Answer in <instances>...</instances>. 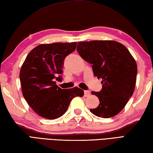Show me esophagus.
<instances>
[{
	"mask_svg": "<svg viewBox=\"0 0 153 153\" xmlns=\"http://www.w3.org/2000/svg\"><path fill=\"white\" fill-rule=\"evenodd\" d=\"M84 95H85V97H89L91 95V93L89 91H84Z\"/></svg>",
	"mask_w": 153,
	"mask_h": 153,
	"instance_id": "esophagus-1",
	"label": "esophagus"
}]
</instances>
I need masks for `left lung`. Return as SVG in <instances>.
<instances>
[{
	"instance_id": "left-lung-1",
	"label": "left lung",
	"mask_w": 153,
	"mask_h": 153,
	"mask_svg": "<svg viewBox=\"0 0 153 153\" xmlns=\"http://www.w3.org/2000/svg\"><path fill=\"white\" fill-rule=\"evenodd\" d=\"M77 51L92 64L95 76L102 79V89L91 92L100 104L91 112L104 118L118 114L134 91L137 74L134 58L124 45L114 41L79 42Z\"/></svg>"
}]
</instances>
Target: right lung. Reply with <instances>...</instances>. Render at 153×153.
<instances>
[{
	"instance_id": "right-lung-1",
	"label": "right lung",
	"mask_w": 153,
	"mask_h": 153,
	"mask_svg": "<svg viewBox=\"0 0 153 153\" xmlns=\"http://www.w3.org/2000/svg\"><path fill=\"white\" fill-rule=\"evenodd\" d=\"M76 42L39 45L28 54L20 79L23 96L31 108L43 118L54 120L67 111L75 97H83L78 87L62 89L55 80L62 79L65 58L76 48Z\"/></svg>"
}]
</instances>
